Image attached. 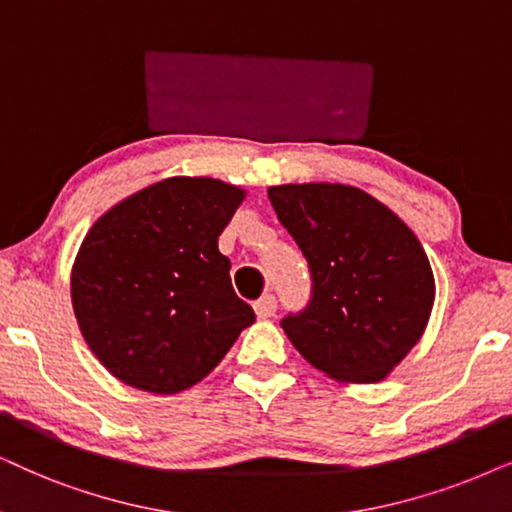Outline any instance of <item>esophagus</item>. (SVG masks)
<instances>
[{
	"instance_id": "1",
	"label": "esophagus",
	"mask_w": 512,
	"mask_h": 512,
	"mask_svg": "<svg viewBox=\"0 0 512 512\" xmlns=\"http://www.w3.org/2000/svg\"><path fill=\"white\" fill-rule=\"evenodd\" d=\"M276 307H278L276 297L271 295V293H267V295H262L260 300L255 302V314L260 316V319H269V316L276 314Z\"/></svg>"
}]
</instances>
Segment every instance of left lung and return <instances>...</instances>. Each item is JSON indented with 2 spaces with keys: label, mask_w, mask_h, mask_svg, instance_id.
<instances>
[{
  "label": "left lung",
  "mask_w": 512,
  "mask_h": 512,
  "mask_svg": "<svg viewBox=\"0 0 512 512\" xmlns=\"http://www.w3.org/2000/svg\"><path fill=\"white\" fill-rule=\"evenodd\" d=\"M267 193L312 274L307 307L283 316V331L335 380H383L428 326L435 276L423 245L354 186L283 184Z\"/></svg>",
  "instance_id": "8db88e82"
}]
</instances>
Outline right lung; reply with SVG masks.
I'll return each mask as SVG.
<instances>
[{"label": "right lung", "mask_w": 512, "mask_h": 512, "mask_svg": "<svg viewBox=\"0 0 512 512\" xmlns=\"http://www.w3.org/2000/svg\"><path fill=\"white\" fill-rule=\"evenodd\" d=\"M243 189L172 177L122 200L84 236L70 276L80 331L122 383L174 394L203 380L255 321L217 238Z\"/></svg>", "instance_id": "right-lung-1"}]
</instances>
